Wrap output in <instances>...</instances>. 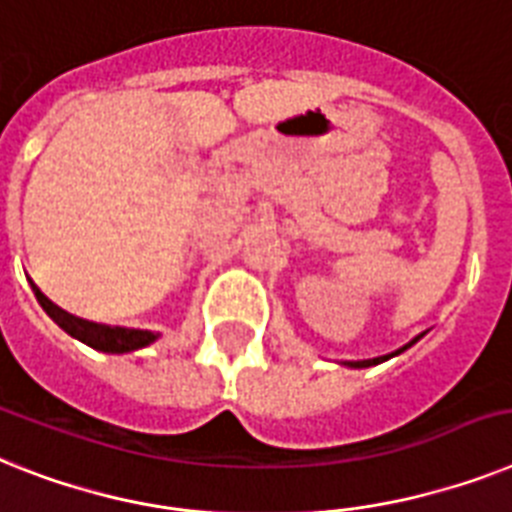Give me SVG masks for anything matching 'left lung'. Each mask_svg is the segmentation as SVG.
<instances>
[{"instance_id":"1","label":"left lung","mask_w":512,"mask_h":512,"mask_svg":"<svg viewBox=\"0 0 512 512\" xmlns=\"http://www.w3.org/2000/svg\"><path fill=\"white\" fill-rule=\"evenodd\" d=\"M422 336H424V333H422ZM422 336H416V338H414V341H409V343H406V346H403V349L393 351V354H385V356H375V359H362V362H343V364H346V367H356V369H362V367H375V364H380V362H388L390 356H398V354H401V351L411 349V346H414V343H416V341H419V338H422Z\"/></svg>"}]
</instances>
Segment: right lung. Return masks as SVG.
<instances>
[{"mask_svg":"<svg viewBox=\"0 0 512 512\" xmlns=\"http://www.w3.org/2000/svg\"><path fill=\"white\" fill-rule=\"evenodd\" d=\"M36 289V286H33ZM38 302L44 307L46 315L57 322L64 333H70L72 338L83 341L85 346L96 351H106V354H127V351H137L153 343L158 338V333H150V330H132V328H111V325H98V322L80 320L75 315H67L64 309H59L57 304H51L41 291L36 289Z\"/></svg>","mask_w":512,"mask_h":512,"instance_id":"right-lung-1","label":"right lung"}]
</instances>
